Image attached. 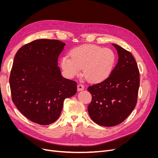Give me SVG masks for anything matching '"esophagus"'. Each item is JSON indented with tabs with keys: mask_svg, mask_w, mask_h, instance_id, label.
I'll return each mask as SVG.
<instances>
[{
	"mask_svg": "<svg viewBox=\"0 0 158 158\" xmlns=\"http://www.w3.org/2000/svg\"><path fill=\"white\" fill-rule=\"evenodd\" d=\"M85 89V86L82 85V84H79L78 85H77V90L79 91H82V90H83Z\"/></svg>",
	"mask_w": 158,
	"mask_h": 158,
	"instance_id": "1",
	"label": "esophagus"
}]
</instances>
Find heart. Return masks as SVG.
I'll return each mask as SVG.
<instances>
[{
    "instance_id": "heart-1",
    "label": "heart",
    "mask_w": 158,
    "mask_h": 158,
    "mask_svg": "<svg viewBox=\"0 0 158 158\" xmlns=\"http://www.w3.org/2000/svg\"><path fill=\"white\" fill-rule=\"evenodd\" d=\"M70 57L63 56L60 66L69 78L79 76L81 69L83 74L94 83H99L108 78L116 63V56L111 49L95 45H83L72 49Z\"/></svg>"
}]
</instances>
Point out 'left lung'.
<instances>
[{"label":"left lung","instance_id":"obj_1","mask_svg":"<svg viewBox=\"0 0 158 158\" xmlns=\"http://www.w3.org/2000/svg\"><path fill=\"white\" fill-rule=\"evenodd\" d=\"M118 61L110 76L99 83L89 86L92 100L88 105L90 118L98 125L112 127L125 120L137 103L139 72L132 54L120 46Z\"/></svg>","mask_w":158,"mask_h":158}]
</instances>
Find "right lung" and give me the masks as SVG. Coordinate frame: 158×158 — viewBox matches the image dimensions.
Listing matches in <instances>:
<instances>
[{"instance_id":"obj_1","label":"right lung","mask_w":158,"mask_h":158,"mask_svg":"<svg viewBox=\"0 0 158 158\" xmlns=\"http://www.w3.org/2000/svg\"><path fill=\"white\" fill-rule=\"evenodd\" d=\"M65 44L40 39L16 52L10 77L12 101L20 113L40 125L59 118L64 99L77 92V82L64 78L57 60Z\"/></svg>"}]
</instances>
